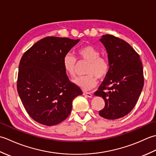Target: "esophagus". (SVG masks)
Segmentation results:
<instances>
[{"label": "esophagus", "mask_w": 156, "mask_h": 156, "mask_svg": "<svg viewBox=\"0 0 156 156\" xmlns=\"http://www.w3.org/2000/svg\"><path fill=\"white\" fill-rule=\"evenodd\" d=\"M83 94H84V96H87V97H89V98H91V97H92V94L90 93V92H83Z\"/></svg>", "instance_id": "1"}]
</instances>
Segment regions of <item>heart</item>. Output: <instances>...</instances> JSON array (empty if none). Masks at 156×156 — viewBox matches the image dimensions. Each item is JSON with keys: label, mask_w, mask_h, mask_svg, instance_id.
<instances>
[{"label": "heart", "mask_w": 156, "mask_h": 156, "mask_svg": "<svg viewBox=\"0 0 156 156\" xmlns=\"http://www.w3.org/2000/svg\"><path fill=\"white\" fill-rule=\"evenodd\" d=\"M79 58L88 62L85 76L76 78L73 82L82 90H88L96 87L97 78L102 79L107 75L109 64L107 59L101 57V52L92 45H84L77 50ZM76 59L71 53H67L62 59V66L66 74L70 77L75 76Z\"/></svg>", "instance_id": "1"}]
</instances>
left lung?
Here are the masks:
<instances>
[{"label": "left lung", "instance_id": "1", "mask_svg": "<svg viewBox=\"0 0 156 156\" xmlns=\"http://www.w3.org/2000/svg\"><path fill=\"white\" fill-rule=\"evenodd\" d=\"M100 41L108 54L109 70L94 95L105 102L99 115L117 119L129 113L137 103L144 84L143 66L140 55L125 41L107 34Z\"/></svg>", "mask_w": 156, "mask_h": 156}]
</instances>
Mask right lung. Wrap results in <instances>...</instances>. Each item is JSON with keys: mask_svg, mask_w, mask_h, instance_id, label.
I'll list each match as a JSON object with an SVG mask.
<instances>
[{"mask_svg": "<svg viewBox=\"0 0 156 156\" xmlns=\"http://www.w3.org/2000/svg\"><path fill=\"white\" fill-rule=\"evenodd\" d=\"M80 39L47 37L29 48L19 66L17 91L26 111L42 125L52 126L70 114L72 101L82 94L62 66L64 55Z\"/></svg>", "mask_w": 156, "mask_h": 156, "instance_id": "right-lung-1", "label": "right lung"}]
</instances>
